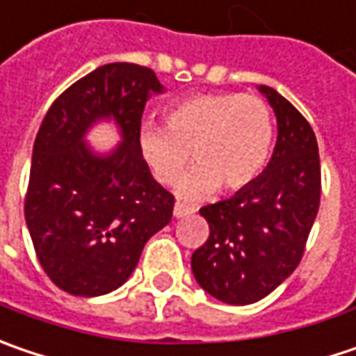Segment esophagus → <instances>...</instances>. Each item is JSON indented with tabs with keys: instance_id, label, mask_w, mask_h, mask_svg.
<instances>
[{
	"instance_id": "1",
	"label": "esophagus",
	"mask_w": 356,
	"mask_h": 356,
	"mask_svg": "<svg viewBox=\"0 0 356 356\" xmlns=\"http://www.w3.org/2000/svg\"><path fill=\"white\" fill-rule=\"evenodd\" d=\"M193 213V207H187V205H183V203H175V207H173V216L175 218H185V216H191Z\"/></svg>"
}]
</instances>
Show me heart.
<instances>
[{"label": "heart", "instance_id": "heart-1", "mask_svg": "<svg viewBox=\"0 0 356 356\" xmlns=\"http://www.w3.org/2000/svg\"><path fill=\"white\" fill-rule=\"evenodd\" d=\"M167 129L143 127L140 157L153 177L173 185L189 165H197L179 183V197L195 201L218 187L225 193L248 187L266 167L274 120L270 106L258 96L213 92L183 98L165 111Z\"/></svg>", "mask_w": 356, "mask_h": 356}]
</instances>
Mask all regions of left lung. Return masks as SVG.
Returning a JSON list of instances; mask_svg holds the SVG:
<instances>
[{"mask_svg": "<svg viewBox=\"0 0 356 356\" xmlns=\"http://www.w3.org/2000/svg\"><path fill=\"white\" fill-rule=\"evenodd\" d=\"M258 90L278 122L272 159L234 197L199 209L209 223V238L191 256L199 286L236 306L258 302L296 270L321 205L314 131L274 88Z\"/></svg>", "mask_w": 356, "mask_h": 356, "instance_id": "obj_1", "label": "left lung"}]
</instances>
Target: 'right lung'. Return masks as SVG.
Segmentation results:
<instances>
[{
    "label": "right lung",
    "instance_id": "1",
    "mask_svg": "<svg viewBox=\"0 0 356 356\" xmlns=\"http://www.w3.org/2000/svg\"><path fill=\"white\" fill-rule=\"evenodd\" d=\"M165 88L151 68L115 62L54 100L33 143L26 223L35 256L58 288L102 296L129 280L151 236L173 218L175 197L138 151L147 100ZM113 120L121 143L96 154L86 135Z\"/></svg>",
    "mask_w": 356,
    "mask_h": 356
}]
</instances>
